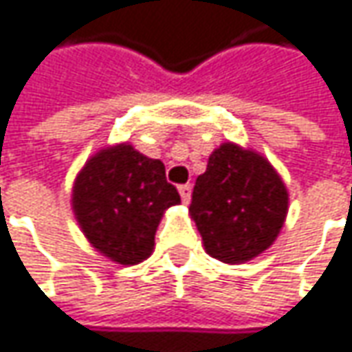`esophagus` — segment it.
I'll return each instance as SVG.
<instances>
[{"label": "esophagus", "mask_w": 352, "mask_h": 352, "mask_svg": "<svg viewBox=\"0 0 352 352\" xmlns=\"http://www.w3.org/2000/svg\"><path fill=\"white\" fill-rule=\"evenodd\" d=\"M179 195L183 199V203H189L191 201V185L187 183V185H181L179 187Z\"/></svg>", "instance_id": "1"}]
</instances>
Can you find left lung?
<instances>
[{"label":"left lung","instance_id":"left-lung-1","mask_svg":"<svg viewBox=\"0 0 352 352\" xmlns=\"http://www.w3.org/2000/svg\"><path fill=\"white\" fill-rule=\"evenodd\" d=\"M287 209L289 193L273 165L251 149L223 143L197 177L189 213L205 251L237 265L275 243Z\"/></svg>","mask_w":352,"mask_h":352}]
</instances>
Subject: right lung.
<instances>
[{
  "label": "right lung",
  "mask_w": 352,
  "mask_h": 352,
  "mask_svg": "<svg viewBox=\"0 0 352 352\" xmlns=\"http://www.w3.org/2000/svg\"><path fill=\"white\" fill-rule=\"evenodd\" d=\"M179 203L165 165L129 143L97 151L73 183V213L83 235L119 265H137L153 253L159 221Z\"/></svg>",
  "instance_id": "obj_1"
}]
</instances>
